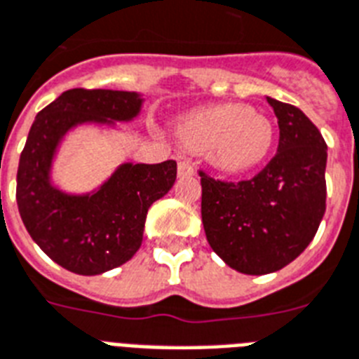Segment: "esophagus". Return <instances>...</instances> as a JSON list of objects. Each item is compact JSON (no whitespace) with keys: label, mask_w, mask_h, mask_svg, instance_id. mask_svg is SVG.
Listing matches in <instances>:
<instances>
[{"label":"esophagus","mask_w":359,"mask_h":359,"mask_svg":"<svg viewBox=\"0 0 359 359\" xmlns=\"http://www.w3.org/2000/svg\"><path fill=\"white\" fill-rule=\"evenodd\" d=\"M195 173L194 164L189 160H180L179 162V177H191Z\"/></svg>","instance_id":"obj_1"}]
</instances>
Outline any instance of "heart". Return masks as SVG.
Instances as JSON below:
<instances>
[{
    "label": "heart",
    "mask_w": 359,
    "mask_h": 359,
    "mask_svg": "<svg viewBox=\"0 0 359 359\" xmlns=\"http://www.w3.org/2000/svg\"><path fill=\"white\" fill-rule=\"evenodd\" d=\"M179 136L189 149L206 153L217 170L243 173L267 158L275 129L245 104H219L189 114L179 125Z\"/></svg>",
    "instance_id": "heart-1"
}]
</instances>
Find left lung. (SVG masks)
<instances>
[{"instance_id":"8db88e82","label":"left lung","mask_w":359,"mask_h":359,"mask_svg":"<svg viewBox=\"0 0 359 359\" xmlns=\"http://www.w3.org/2000/svg\"><path fill=\"white\" fill-rule=\"evenodd\" d=\"M278 118V149L249 180L199 171L201 215L215 255L245 275H267L295 260L313 240L326 210V144L293 104L267 97Z\"/></svg>"}]
</instances>
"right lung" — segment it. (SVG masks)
Here are the masks:
<instances>
[{
    "mask_svg": "<svg viewBox=\"0 0 359 359\" xmlns=\"http://www.w3.org/2000/svg\"><path fill=\"white\" fill-rule=\"evenodd\" d=\"M136 92L74 88L36 114L20 154L16 203L27 232L64 269L101 275L129 262L142 245L147 210L177 179V162L123 164L97 191L68 195L49 182L58 142L81 123L136 118Z\"/></svg>",
    "mask_w": 359,
    "mask_h": 359,
    "instance_id": "right-lung-1",
    "label": "right lung"
}]
</instances>
